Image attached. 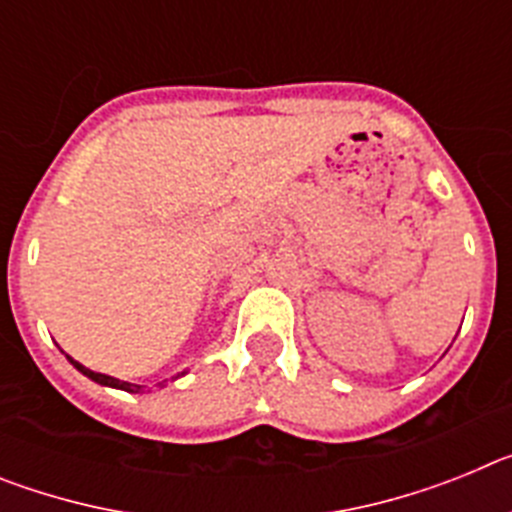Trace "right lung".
Wrapping results in <instances>:
<instances>
[{
    "mask_svg": "<svg viewBox=\"0 0 512 512\" xmlns=\"http://www.w3.org/2000/svg\"><path fill=\"white\" fill-rule=\"evenodd\" d=\"M66 359H69L71 364H74L76 369H79V372L84 374V377H89V379H92V382L102 384V387H112V390H122V392H133V395H138V392H143V384L122 382V379H115V377H110V374H99V372H92V369H87V366H84V364H79V361H74V359H71L69 354H66Z\"/></svg>",
    "mask_w": 512,
    "mask_h": 512,
    "instance_id": "right-lung-1",
    "label": "right lung"
}]
</instances>
